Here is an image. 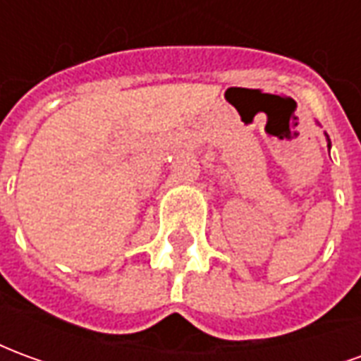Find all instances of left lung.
<instances>
[{
	"label": "left lung",
	"mask_w": 361,
	"mask_h": 361,
	"mask_svg": "<svg viewBox=\"0 0 361 361\" xmlns=\"http://www.w3.org/2000/svg\"><path fill=\"white\" fill-rule=\"evenodd\" d=\"M326 147L331 149V139H329V135H326Z\"/></svg>",
	"instance_id": "obj_1"
}]
</instances>
